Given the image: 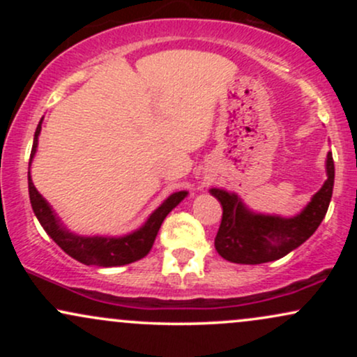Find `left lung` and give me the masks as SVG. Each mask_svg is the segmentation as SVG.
<instances>
[{"label": "left lung", "mask_w": 357, "mask_h": 357, "mask_svg": "<svg viewBox=\"0 0 357 357\" xmlns=\"http://www.w3.org/2000/svg\"><path fill=\"white\" fill-rule=\"evenodd\" d=\"M327 179L298 215L285 216L255 213L241 202L236 192L211 188V196L223 208L215 248L225 260L233 264L257 265L278 260L301 247L317 230L333 198L334 161L327 153Z\"/></svg>", "instance_id": "obj_1"}]
</instances>
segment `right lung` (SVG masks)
<instances>
[{
    "mask_svg": "<svg viewBox=\"0 0 357 357\" xmlns=\"http://www.w3.org/2000/svg\"><path fill=\"white\" fill-rule=\"evenodd\" d=\"M42 121L38 122L33 137V147H31L30 155V167L38 147V136L42 132ZM30 167H28V192H30V203L33 208L35 216L38 218L43 230L48 233V236L55 241L59 247L63 250L67 255L75 258L77 261L84 265H97V267H119V265L132 264V261L144 258L149 250L153 248V243L161 228L162 221L173 208L178 206L188 196V191H176L171 196L159 204L155 210L151 213L149 218L144 221L142 227L137 230L127 233L122 236H84L77 235L68 230L61 223L60 216L53 211L50 203L40 195L31 181Z\"/></svg>",
    "mask_w": 357,
    "mask_h": 357,
    "instance_id": "obj_1",
    "label": "right lung"
}]
</instances>
